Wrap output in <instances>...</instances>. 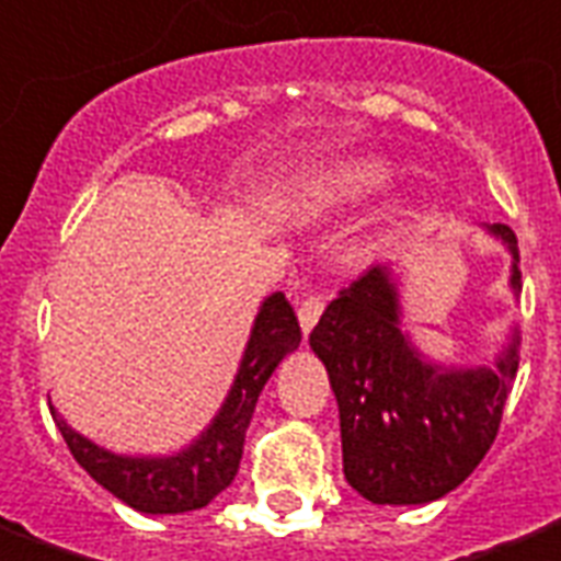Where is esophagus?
Segmentation results:
<instances>
[{
    "mask_svg": "<svg viewBox=\"0 0 561 561\" xmlns=\"http://www.w3.org/2000/svg\"><path fill=\"white\" fill-rule=\"evenodd\" d=\"M325 310V297L322 295H310L304 304H300V310H297V319H300V329L304 334H310L312 325L319 322V316Z\"/></svg>",
    "mask_w": 561,
    "mask_h": 561,
    "instance_id": "34e87169",
    "label": "esophagus"
}]
</instances>
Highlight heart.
<instances>
[{
	"instance_id": "b5f03b06",
	"label": "heart",
	"mask_w": 561,
	"mask_h": 561,
	"mask_svg": "<svg viewBox=\"0 0 561 561\" xmlns=\"http://www.w3.org/2000/svg\"><path fill=\"white\" fill-rule=\"evenodd\" d=\"M390 165L380 159H350V162H337L322 174H316L304 190V199L312 202V205L365 199V196H371V193L390 184Z\"/></svg>"
}]
</instances>
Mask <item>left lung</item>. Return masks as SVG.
Wrapping results in <instances>:
<instances>
[{"label":"left lung","instance_id":"1","mask_svg":"<svg viewBox=\"0 0 561 561\" xmlns=\"http://www.w3.org/2000/svg\"><path fill=\"white\" fill-rule=\"evenodd\" d=\"M489 232L513 254L510 288L519 291L516 232L506 224ZM399 316L390 266L377 264L325 307L310 346L341 411L346 482L371 504H430L455 491L497 436L519 337L491 368H445L411 346Z\"/></svg>","mask_w":561,"mask_h":561}]
</instances>
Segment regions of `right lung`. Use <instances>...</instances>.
Segmentation results:
<instances>
[{
	"label": "right lung",
	"mask_w": 561,
	"mask_h": 561,
	"mask_svg": "<svg viewBox=\"0 0 561 561\" xmlns=\"http://www.w3.org/2000/svg\"><path fill=\"white\" fill-rule=\"evenodd\" d=\"M300 346V325L282 291L270 295L257 310V319L251 325V337L239 371L232 380L224 405L215 414V421L193 445L181 448L169 457H131L113 455L101 445L85 439L55 411L48 402L60 436L67 442L76 463L89 472L98 485H104L110 494H116L122 504H128L137 513H186L211 504L220 491L230 485L239 472L245 430L257 405V396L264 390L270 375L276 371L288 353Z\"/></svg>",
	"instance_id": "add662e5"
}]
</instances>
